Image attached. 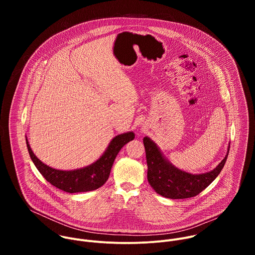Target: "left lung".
<instances>
[{"label":"left lung","instance_id":"left-lung-1","mask_svg":"<svg viewBox=\"0 0 255 255\" xmlns=\"http://www.w3.org/2000/svg\"><path fill=\"white\" fill-rule=\"evenodd\" d=\"M147 161V179L151 188L168 199H187L199 195L219 175L227 160V153L213 170L193 174L174 166L162 153L157 144L148 136L143 138Z\"/></svg>","mask_w":255,"mask_h":255}]
</instances>
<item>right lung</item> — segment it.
Wrapping results in <instances>:
<instances>
[{
  "label": "right lung",
  "mask_w": 255,
  "mask_h": 255,
  "mask_svg": "<svg viewBox=\"0 0 255 255\" xmlns=\"http://www.w3.org/2000/svg\"><path fill=\"white\" fill-rule=\"evenodd\" d=\"M134 137L133 131L115 136L109 143L104 153L95 162L85 167L71 170H61L48 166L33 153L27 137L26 144L33 163L45 179L57 189L74 194L90 192L101 188L110 175L117 154L124 145L133 140Z\"/></svg>",
  "instance_id": "right-lung-1"
}]
</instances>
